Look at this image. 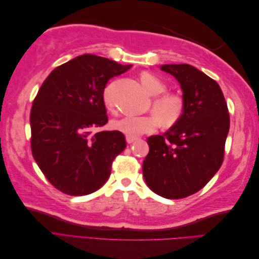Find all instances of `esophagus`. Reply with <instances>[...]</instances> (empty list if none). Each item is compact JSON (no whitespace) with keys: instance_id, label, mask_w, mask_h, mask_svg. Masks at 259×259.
<instances>
[{"instance_id":"obj_1","label":"esophagus","mask_w":259,"mask_h":259,"mask_svg":"<svg viewBox=\"0 0 259 259\" xmlns=\"http://www.w3.org/2000/svg\"><path fill=\"white\" fill-rule=\"evenodd\" d=\"M135 140H137V137H132V136H126V142L127 144H132L134 143Z\"/></svg>"}]
</instances>
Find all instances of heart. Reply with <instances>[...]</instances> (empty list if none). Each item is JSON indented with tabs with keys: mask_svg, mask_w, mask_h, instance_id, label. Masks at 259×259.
<instances>
[{
	"mask_svg": "<svg viewBox=\"0 0 259 259\" xmlns=\"http://www.w3.org/2000/svg\"><path fill=\"white\" fill-rule=\"evenodd\" d=\"M140 82L149 95L154 97L152 99L151 109L152 112L159 117L160 121L164 125H170L177 122L184 111L183 97L176 93L166 92L167 85L153 73H142ZM104 101L109 109H112L111 86H108L105 90ZM156 117L153 114L145 116H124L122 119L112 121L111 125L112 128L117 132H121L127 136L137 137L151 133L158 127V117Z\"/></svg>",
	"mask_w": 259,
	"mask_h": 259,
	"instance_id": "obj_1",
	"label": "heart"
}]
</instances>
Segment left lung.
Masks as SVG:
<instances>
[{"label":"left lung","mask_w":259,"mask_h":259,"mask_svg":"<svg viewBox=\"0 0 259 259\" xmlns=\"http://www.w3.org/2000/svg\"><path fill=\"white\" fill-rule=\"evenodd\" d=\"M161 70L182 86L184 111L165 134L147 139L143 173L153 192L177 200L201 190L221 168L230 116L222 89L208 75L187 64Z\"/></svg>","instance_id":"obj_1"}]
</instances>
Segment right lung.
<instances>
[{"label": "right lung", "instance_id": "obj_1", "mask_svg": "<svg viewBox=\"0 0 259 259\" xmlns=\"http://www.w3.org/2000/svg\"><path fill=\"white\" fill-rule=\"evenodd\" d=\"M131 67L85 54L54 69L41 85L30 113L31 151L59 191L90 194L110 176L113 160L126 147L125 136L92 130L108 122L107 82Z\"/></svg>", "mask_w": 259, "mask_h": 259}]
</instances>
